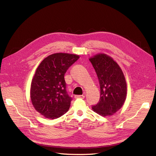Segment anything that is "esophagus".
<instances>
[{"label": "esophagus", "instance_id": "esophagus-1", "mask_svg": "<svg viewBox=\"0 0 156 156\" xmlns=\"http://www.w3.org/2000/svg\"><path fill=\"white\" fill-rule=\"evenodd\" d=\"M75 99H84V96L83 95H76L75 96Z\"/></svg>", "mask_w": 156, "mask_h": 156}]
</instances>
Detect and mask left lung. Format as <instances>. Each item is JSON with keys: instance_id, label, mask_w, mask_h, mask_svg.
<instances>
[{"instance_id": "obj_1", "label": "left lung", "mask_w": 156, "mask_h": 156, "mask_svg": "<svg viewBox=\"0 0 156 156\" xmlns=\"http://www.w3.org/2000/svg\"><path fill=\"white\" fill-rule=\"evenodd\" d=\"M96 71L100 86V101L92 110L102 116L115 114L125 102L127 84L120 66L111 56L104 53L89 59Z\"/></svg>"}]
</instances>
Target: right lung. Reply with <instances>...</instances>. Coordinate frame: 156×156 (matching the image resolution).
Here are the masks:
<instances>
[{
    "mask_svg": "<svg viewBox=\"0 0 156 156\" xmlns=\"http://www.w3.org/2000/svg\"><path fill=\"white\" fill-rule=\"evenodd\" d=\"M79 58L77 55L55 53L45 58L37 68L30 86V99L35 109L49 119L62 116L72 99L66 92L64 75Z\"/></svg>",
    "mask_w": 156,
    "mask_h": 156,
    "instance_id": "right-lung-1",
    "label": "right lung"
}]
</instances>
